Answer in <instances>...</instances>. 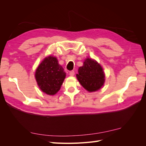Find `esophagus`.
I'll return each instance as SVG.
<instances>
[{
    "instance_id": "esophagus-1",
    "label": "esophagus",
    "mask_w": 146,
    "mask_h": 146,
    "mask_svg": "<svg viewBox=\"0 0 146 146\" xmlns=\"http://www.w3.org/2000/svg\"><path fill=\"white\" fill-rule=\"evenodd\" d=\"M74 74H75L74 70H70V71L69 72V75L70 76H74Z\"/></svg>"
}]
</instances>
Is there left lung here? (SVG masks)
I'll use <instances>...</instances> for the list:
<instances>
[{"label":"left lung","instance_id":"obj_1","mask_svg":"<svg viewBox=\"0 0 146 146\" xmlns=\"http://www.w3.org/2000/svg\"><path fill=\"white\" fill-rule=\"evenodd\" d=\"M78 80L88 91H96L104 85L105 74L100 65L92 59L85 60L76 75Z\"/></svg>","mask_w":146,"mask_h":146}]
</instances>
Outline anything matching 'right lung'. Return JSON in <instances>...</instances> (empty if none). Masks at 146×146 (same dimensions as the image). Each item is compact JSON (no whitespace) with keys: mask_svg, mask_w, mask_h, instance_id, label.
<instances>
[{"mask_svg":"<svg viewBox=\"0 0 146 146\" xmlns=\"http://www.w3.org/2000/svg\"><path fill=\"white\" fill-rule=\"evenodd\" d=\"M65 77L64 69L56 57L52 56L44 60L35 72L39 88L48 95H54L60 90Z\"/></svg>","mask_w":146,"mask_h":146,"instance_id":"right-lung-1","label":"right lung"}]
</instances>
